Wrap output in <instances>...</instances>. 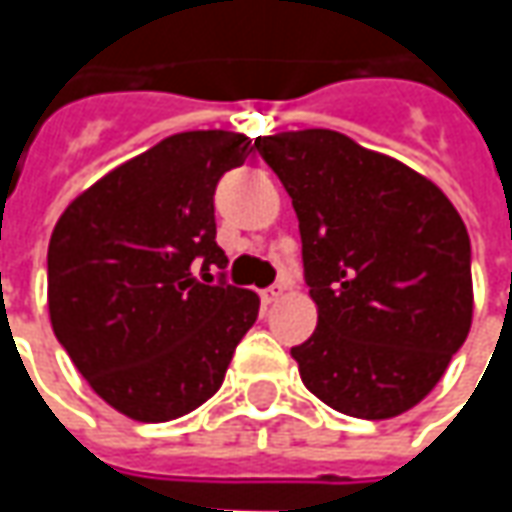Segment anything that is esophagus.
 <instances>
[{
    "label": "esophagus",
    "mask_w": 512,
    "mask_h": 512,
    "mask_svg": "<svg viewBox=\"0 0 512 512\" xmlns=\"http://www.w3.org/2000/svg\"><path fill=\"white\" fill-rule=\"evenodd\" d=\"M285 296V285H273L262 290V305H276Z\"/></svg>",
    "instance_id": "1"
}]
</instances>
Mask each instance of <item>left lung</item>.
Returning <instances> with one entry per match:
<instances>
[{
    "label": "left lung",
    "mask_w": 512,
    "mask_h": 512,
    "mask_svg": "<svg viewBox=\"0 0 512 512\" xmlns=\"http://www.w3.org/2000/svg\"><path fill=\"white\" fill-rule=\"evenodd\" d=\"M302 233L319 327L290 347L305 387L356 419H390L444 376L473 319L470 236L433 182L336 130L259 136Z\"/></svg>",
    "instance_id": "1"
}]
</instances>
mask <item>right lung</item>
Returning <instances> with one entry per match:
<instances>
[{
  "instance_id": "obj_1",
  "label": "right lung",
  "mask_w": 512,
  "mask_h": 512,
  "mask_svg": "<svg viewBox=\"0 0 512 512\" xmlns=\"http://www.w3.org/2000/svg\"><path fill=\"white\" fill-rule=\"evenodd\" d=\"M247 153L242 133H173L102 176L53 227V333L90 387L136 422L205 404L259 316L253 290L227 285L213 216L219 179Z\"/></svg>"
}]
</instances>
